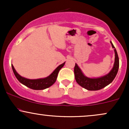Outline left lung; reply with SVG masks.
Returning a JSON list of instances; mask_svg holds the SVG:
<instances>
[{
    "label": "left lung",
    "instance_id": "obj_1",
    "mask_svg": "<svg viewBox=\"0 0 129 129\" xmlns=\"http://www.w3.org/2000/svg\"><path fill=\"white\" fill-rule=\"evenodd\" d=\"M115 53V63L113 69L107 75L98 78H89L85 76L76 63L74 68L75 77L77 83L88 90H98L110 84L116 77L119 69V57L115 47L110 42Z\"/></svg>",
    "mask_w": 129,
    "mask_h": 129
}]
</instances>
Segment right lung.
I'll return each mask as SVG.
<instances>
[{
	"instance_id": "obj_1",
	"label": "right lung",
	"mask_w": 129,
	"mask_h": 129,
	"mask_svg": "<svg viewBox=\"0 0 129 129\" xmlns=\"http://www.w3.org/2000/svg\"><path fill=\"white\" fill-rule=\"evenodd\" d=\"M65 63L66 62L62 63L57 67L50 76L45 78L38 79H29L23 78L16 72L13 65L11 66H12L13 71L14 72V75L20 83L33 90H44L51 86L56 82L59 72L61 69V68H62L63 66H64Z\"/></svg>"
}]
</instances>
